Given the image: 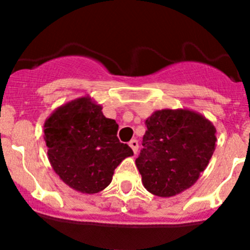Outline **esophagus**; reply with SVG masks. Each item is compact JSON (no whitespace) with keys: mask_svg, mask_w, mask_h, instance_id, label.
I'll return each instance as SVG.
<instances>
[{"mask_svg":"<svg viewBox=\"0 0 250 250\" xmlns=\"http://www.w3.org/2000/svg\"><path fill=\"white\" fill-rule=\"evenodd\" d=\"M129 146L130 148L133 150V152L137 153L138 152V148H139V143H138L137 139H132L129 141Z\"/></svg>","mask_w":250,"mask_h":250,"instance_id":"obj_1","label":"esophagus"}]
</instances>
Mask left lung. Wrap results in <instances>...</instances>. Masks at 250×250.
Listing matches in <instances>:
<instances>
[{"instance_id":"left-lung-1","label":"left lung","mask_w":250,"mask_h":250,"mask_svg":"<svg viewBox=\"0 0 250 250\" xmlns=\"http://www.w3.org/2000/svg\"><path fill=\"white\" fill-rule=\"evenodd\" d=\"M139 157L143 185L158 197H173L190 188L215 150L216 129L200 112L188 109L157 110L146 120Z\"/></svg>"}]
</instances>
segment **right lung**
Segmentation results:
<instances>
[{
    "label": "right lung",
    "instance_id": "add662e5",
    "mask_svg": "<svg viewBox=\"0 0 250 250\" xmlns=\"http://www.w3.org/2000/svg\"><path fill=\"white\" fill-rule=\"evenodd\" d=\"M89 95L57 107L43 125L50 166L59 178L82 193H98L110 185L116 167L133 156L117 138L118 125L106 118Z\"/></svg>",
    "mask_w": 250,
    "mask_h": 250
}]
</instances>
